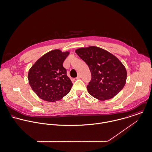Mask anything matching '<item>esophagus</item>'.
<instances>
[{
	"instance_id": "1",
	"label": "esophagus",
	"mask_w": 152,
	"mask_h": 152,
	"mask_svg": "<svg viewBox=\"0 0 152 152\" xmlns=\"http://www.w3.org/2000/svg\"><path fill=\"white\" fill-rule=\"evenodd\" d=\"M81 78V75H79L77 76V77L76 78V79H80Z\"/></svg>"
}]
</instances>
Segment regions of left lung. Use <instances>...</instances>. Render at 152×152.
I'll list each match as a JSON object with an SVG mask.
<instances>
[{
	"mask_svg": "<svg viewBox=\"0 0 152 152\" xmlns=\"http://www.w3.org/2000/svg\"><path fill=\"white\" fill-rule=\"evenodd\" d=\"M75 52L87 64L91 72V80L87 86L91 96L106 100L121 91L126 83L127 72L116 57L95 46L80 48Z\"/></svg>",
	"mask_w": 152,
	"mask_h": 152,
	"instance_id": "1",
	"label": "left lung"
}]
</instances>
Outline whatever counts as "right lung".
Here are the masks:
<instances>
[{
  "instance_id": "add662e5",
  "label": "right lung",
  "mask_w": 152,
  "mask_h": 152,
  "mask_svg": "<svg viewBox=\"0 0 152 152\" xmlns=\"http://www.w3.org/2000/svg\"><path fill=\"white\" fill-rule=\"evenodd\" d=\"M69 53L52 50L36 61L28 73L32 90L43 100L55 102L67 94L73 85L63 63Z\"/></svg>"
}]
</instances>
